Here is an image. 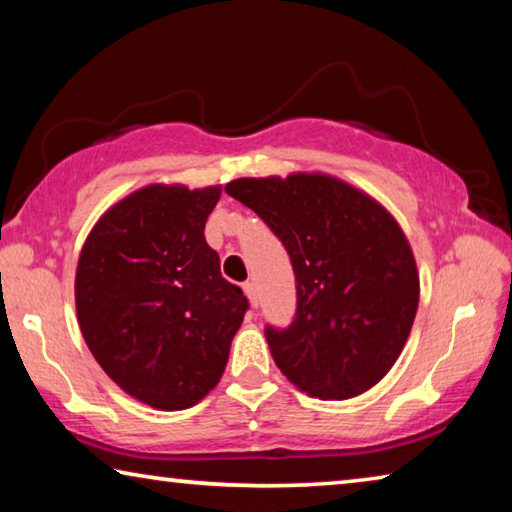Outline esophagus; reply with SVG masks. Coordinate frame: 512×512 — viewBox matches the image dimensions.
Wrapping results in <instances>:
<instances>
[{
    "instance_id": "obj_1",
    "label": "esophagus",
    "mask_w": 512,
    "mask_h": 512,
    "mask_svg": "<svg viewBox=\"0 0 512 512\" xmlns=\"http://www.w3.org/2000/svg\"><path fill=\"white\" fill-rule=\"evenodd\" d=\"M243 291H246V296H248V300H250V305L257 307L259 298H257V287H255V282H246V285H243Z\"/></svg>"
}]
</instances>
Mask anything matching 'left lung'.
Returning <instances> with one entry per match:
<instances>
[{"label": "left lung", "instance_id": "1", "mask_svg": "<svg viewBox=\"0 0 512 512\" xmlns=\"http://www.w3.org/2000/svg\"><path fill=\"white\" fill-rule=\"evenodd\" d=\"M225 193L285 243L296 319L266 328L291 385L314 399L367 392L399 360L415 323L419 271L396 218L358 186L326 173L239 177Z\"/></svg>", "mask_w": 512, "mask_h": 512}]
</instances>
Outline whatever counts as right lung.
Here are the masks:
<instances>
[{"label": "right lung", "mask_w": 512, "mask_h": 512, "mask_svg": "<svg viewBox=\"0 0 512 512\" xmlns=\"http://www.w3.org/2000/svg\"><path fill=\"white\" fill-rule=\"evenodd\" d=\"M218 198V184H148L109 207L79 253L84 342L113 383L150 408L205 399L248 310L205 241Z\"/></svg>", "instance_id": "obj_1"}]
</instances>
